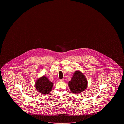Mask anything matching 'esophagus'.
Instances as JSON below:
<instances>
[{"label":"esophagus","mask_w":124,"mask_h":124,"mask_svg":"<svg viewBox=\"0 0 124 124\" xmlns=\"http://www.w3.org/2000/svg\"><path fill=\"white\" fill-rule=\"evenodd\" d=\"M60 81H61V82H64V79H60Z\"/></svg>","instance_id":"obj_1"}]
</instances>
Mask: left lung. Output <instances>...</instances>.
Wrapping results in <instances>:
<instances>
[{"instance_id": "left-lung-1", "label": "left lung", "mask_w": 124, "mask_h": 124, "mask_svg": "<svg viewBox=\"0 0 124 124\" xmlns=\"http://www.w3.org/2000/svg\"><path fill=\"white\" fill-rule=\"evenodd\" d=\"M71 92L78 94L83 91L87 87V81L83 74L80 71H75L71 81L68 83Z\"/></svg>"}]
</instances>
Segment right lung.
Masks as SVG:
<instances>
[{"label": "right lung", "instance_id": "add662e5", "mask_svg": "<svg viewBox=\"0 0 124 124\" xmlns=\"http://www.w3.org/2000/svg\"><path fill=\"white\" fill-rule=\"evenodd\" d=\"M35 86L38 91L42 94H47L52 89L53 83L46 77L43 76L37 80Z\"/></svg>", "mask_w": 124, "mask_h": 124}]
</instances>
